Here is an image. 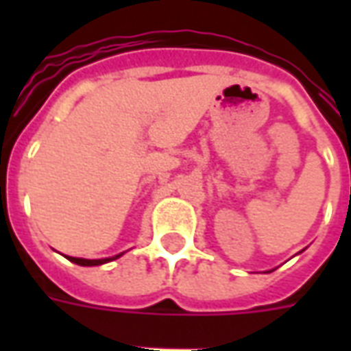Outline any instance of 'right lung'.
I'll list each match as a JSON object with an SVG mask.
<instances>
[{"instance_id": "obj_1", "label": "right lung", "mask_w": 351, "mask_h": 351, "mask_svg": "<svg viewBox=\"0 0 351 351\" xmlns=\"http://www.w3.org/2000/svg\"><path fill=\"white\" fill-rule=\"evenodd\" d=\"M122 256V254H118L114 258H105V259H84V258H67L71 263H77V265H82V267H95V265H103V263H108V261H112V259H118Z\"/></svg>"}]
</instances>
